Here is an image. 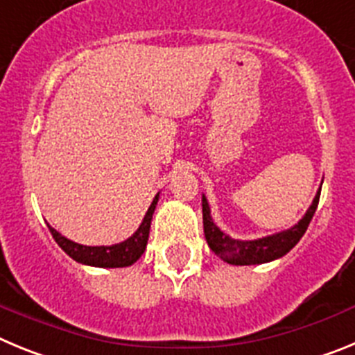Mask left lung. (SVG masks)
Segmentation results:
<instances>
[{
    "label": "left lung",
    "mask_w": 355,
    "mask_h": 355,
    "mask_svg": "<svg viewBox=\"0 0 355 355\" xmlns=\"http://www.w3.org/2000/svg\"><path fill=\"white\" fill-rule=\"evenodd\" d=\"M320 190L316 192L313 205L300 218L299 224H295L293 227L281 231V233L258 238V240H234L224 231H220L211 218L208 199L202 196V224H205V236L209 249L229 265H261V263L283 258L284 254L290 252L299 243V240L306 233L307 225L311 222L316 206H318Z\"/></svg>",
    "instance_id": "left-lung-1"
}]
</instances>
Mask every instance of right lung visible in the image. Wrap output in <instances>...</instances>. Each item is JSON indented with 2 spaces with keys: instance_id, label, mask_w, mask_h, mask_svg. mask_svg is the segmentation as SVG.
I'll list each match as a JSON object with an SVG mask.
<instances>
[{
  "instance_id": "right-lung-1",
  "label": "right lung",
  "mask_w": 355,
  "mask_h": 355,
  "mask_svg": "<svg viewBox=\"0 0 355 355\" xmlns=\"http://www.w3.org/2000/svg\"><path fill=\"white\" fill-rule=\"evenodd\" d=\"M159 193L150 202L149 209H147L146 216H144L142 224L130 236L128 240L115 243V245H99V247H89V245H80L76 241L69 240V238L62 236L56 229L48 225L51 231L53 238L58 245L62 247L65 254H69L74 261L83 263V265L90 266H101V268H121V266H130L133 265L137 259L140 258L146 250L147 240H149V229L150 220H153V213H155L156 205H158Z\"/></svg>"
}]
</instances>
